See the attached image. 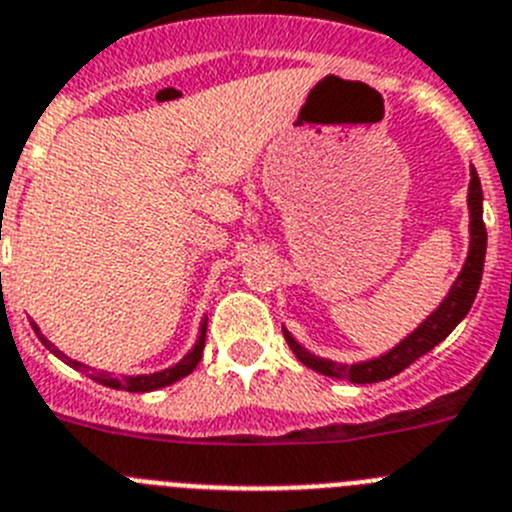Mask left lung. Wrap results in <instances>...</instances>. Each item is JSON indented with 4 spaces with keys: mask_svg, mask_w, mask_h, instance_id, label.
I'll use <instances>...</instances> for the list:
<instances>
[{
    "mask_svg": "<svg viewBox=\"0 0 512 512\" xmlns=\"http://www.w3.org/2000/svg\"><path fill=\"white\" fill-rule=\"evenodd\" d=\"M467 205H470V251H467V261H464L462 271H459L457 281L452 284V289H449V294L444 297V302L439 304V307L434 309L409 337H403L396 348L383 353L381 358L342 365L312 355L289 335V330H284V337H287L292 353L297 355L307 368L317 370V373L322 375H330V378H345V381L350 383H378L388 381V378L401 373L403 368H409V365L414 363V360H419L421 355L429 353L431 348H437L439 342H442L444 337L467 317V312H470L472 302H475L477 297V289H480L482 266H485L487 231L485 220H482V185L475 167H472L470 172Z\"/></svg>",
    "mask_w": 512,
    "mask_h": 512,
    "instance_id": "8db88e82",
    "label": "left lung"
}]
</instances>
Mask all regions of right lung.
Returning <instances> with one entry per match:
<instances>
[{
	"label": "right lung",
	"mask_w": 512,
	"mask_h": 512,
	"mask_svg": "<svg viewBox=\"0 0 512 512\" xmlns=\"http://www.w3.org/2000/svg\"><path fill=\"white\" fill-rule=\"evenodd\" d=\"M32 330H35V335L40 337L42 345H45V348H48L53 355H58L63 363H68L70 368L88 370V365L68 358L63 350L55 348L53 342L42 335L40 327H37L35 322H32ZM205 330H208V320H203V325H200V337H198V342H195V348H192L190 353L180 360V363L172 365V368H164V370H159V373H152V375H121V378H111L109 373H88V375H91L96 383H103V386L119 388V391H129V393H147V391H157V388H164V386H172V383L180 381V378H185V375H190L192 370L198 368L200 358H203V348H205Z\"/></svg>",
	"instance_id": "add662e5"
}]
</instances>
